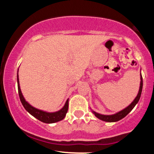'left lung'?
Wrapping results in <instances>:
<instances>
[{"mask_svg":"<svg viewBox=\"0 0 154 154\" xmlns=\"http://www.w3.org/2000/svg\"><path fill=\"white\" fill-rule=\"evenodd\" d=\"M142 89H143V77L140 73V88L138 93H137V96L135 97V98L134 99L133 101L132 102L128 107H126L125 109H124L123 110L119 111V112L116 113L114 114H111V115H104V114H100L98 113L95 112L94 111H92V112L94 114V115L96 116L97 118L102 120V121L107 122H115L119 121V120L123 119L124 117H125L131 111L133 108L135 106L136 104L137 103V102L139 101L140 98L141 93H142Z\"/></svg>","mask_w":154,"mask_h":154,"instance_id":"8db88e82","label":"left lung"}]
</instances>
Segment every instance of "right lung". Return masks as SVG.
<instances>
[{"label":"right lung","instance_id":"obj_1","mask_svg":"<svg viewBox=\"0 0 154 154\" xmlns=\"http://www.w3.org/2000/svg\"><path fill=\"white\" fill-rule=\"evenodd\" d=\"M18 72H17V84H18V92L19 98H20V100L22 102L23 106L26 109V111H28L31 115H32L36 119L43 122L44 123L47 124L57 122H59L63 119H64L65 116H66L67 113V111H68L69 99L66 100V103H65L62 109H60L59 111H56V112H47V111L40 110V109L33 107L27 101H26L24 96H23L22 91H21L20 89V85H19Z\"/></svg>","mask_w":154,"mask_h":154}]
</instances>
